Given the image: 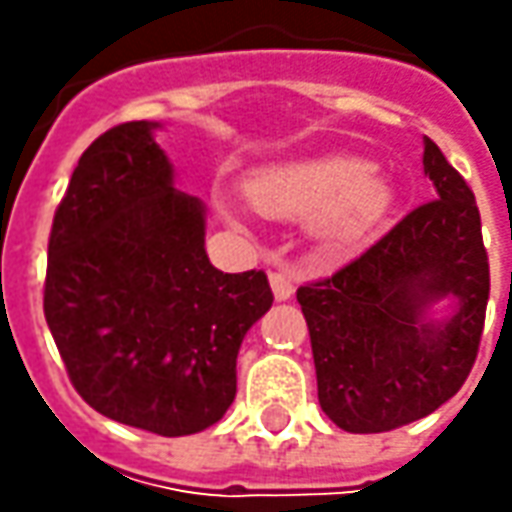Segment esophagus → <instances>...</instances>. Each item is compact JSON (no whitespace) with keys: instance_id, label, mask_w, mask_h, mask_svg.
<instances>
[{"instance_id":"esophagus-1","label":"esophagus","mask_w":512,"mask_h":512,"mask_svg":"<svg viewBox=\"0 0 512 512\" xmlns=\"http://www.w3.org/2000/svg\"><path fill=\"white\" fill-rule=\"evenodd\" d=\"M270 290H273L276 302H287V299H293V279L285 273H270Z\"/></svg>"}]
</instances>
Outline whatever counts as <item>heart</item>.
<instances>
[{
	"mask_svg": "<svg viewBox=\"0 0 512 512\" xmlns=\"http://www.w3.org/2000/svg\"><path fill=\"white\" fill-rule=\"evenodd\" d=\"M250 207L270 219H302L313 242L327 250H350L376 233L396 205L393 179L362 159L327 153L270 162L245 179ZM225 222H242L245 210L230 196L213 199Z\"/></svg>",
	"mask_w": 512,
	"mask_h": 512,
	"instance_id": "1",
	"label": "heart"
}]
</instances>
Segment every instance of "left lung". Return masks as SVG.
Listing matches in <instances>:
<instances>
[{"mask_svg":"<svg viewBox=\"0 0 512 512\" xmlns=\"http://www.w3.org/2000/svg\"><path fill=\"white\" fill-rule=\"evenodd\" d=\"M422 165L433 202L330 279L296 290L319 404L347 433H384L430 416L459 393L479 353L490 296L479 207L427 136ZM444 301L451 310L436 317Z\"/></svg>","mask_w":512,"mask_h":512,"instance_id":"obj_1","label":"left lung"}]
</instances>
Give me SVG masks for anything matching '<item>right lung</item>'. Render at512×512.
Here are the masks:
<instances>
[{"label": "right lung", "instance_id": "1", "mask_svg": "<svg viewBox=\"0 0 512 512\" xmlns=\"http://www.w3.org/2000/svg\"><path fill=\"white\" fill-rule=\"evenodd\" d=\"M159 128L128 122L82 153L53 216L45 319L93 410L190 436L233 404L239 347L273 293L262 270L210 265L207 210L173 185Z\"/></svg>", "mask_w": 512, "mask_h": 512}]
</instances>
